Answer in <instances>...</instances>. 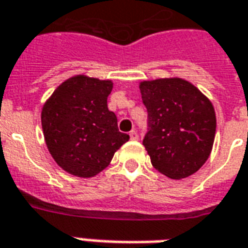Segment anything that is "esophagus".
Listing matches in <instances>:
<instances>
[{"mask_svg":"<svg viewBox=\"0 0 248 248\" xmlns=\"http://www.w3.org/2000/svg\"><path fill=\"white\" fill-rule=\"evenodd\" d=\"M129 137H131V140H139V135H137V131H131L129 132Z\"/></svg>","mask_w":248,"mask_h":248,"instance_id":"esophagus-1","label":"esophagus"}]
</instances>
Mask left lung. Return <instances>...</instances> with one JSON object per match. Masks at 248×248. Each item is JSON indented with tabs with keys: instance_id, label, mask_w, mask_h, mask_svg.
Listing matches in <instances>:
<instances>
[{
	"instance_id": "obj_1",
	"label": "left lung",
	"mask_w": 248,
	"mask_h": 248,
	"mask_svg": "<svg viewBox=\"0 0 248 248\" xmlns=\"http://www.w3.org/2000/svg\"><path fill=\"white\" fill-rule=\"evenodd\" d=\"M140 90L148 111L142 145L152 165L171 179L195 174L215 141L216 113L209 99L180 78L141 82Z\"/></svg>"
}]
</instances>
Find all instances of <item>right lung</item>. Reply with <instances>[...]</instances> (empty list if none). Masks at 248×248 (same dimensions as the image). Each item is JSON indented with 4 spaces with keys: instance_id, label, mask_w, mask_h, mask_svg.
<instances>
[{
    "instance_id": "obj_1",
    "label": "right lung",
    "mask_w": 248,
    "mask_h": 248,
    "mask_svg": "<svg viewBox=\"0 0 248 248\" xmlns=\"http://www.w3.org/2000/svg\"><path fill=\"white\" fill-rule=\"evenodd\" d=\"M112 82L69 78L57 87L42 111L48 150L69 174L90 178L108 166L113 154L129 140L117 128L107 107Z\"/></svg>"
}]
</instances>
